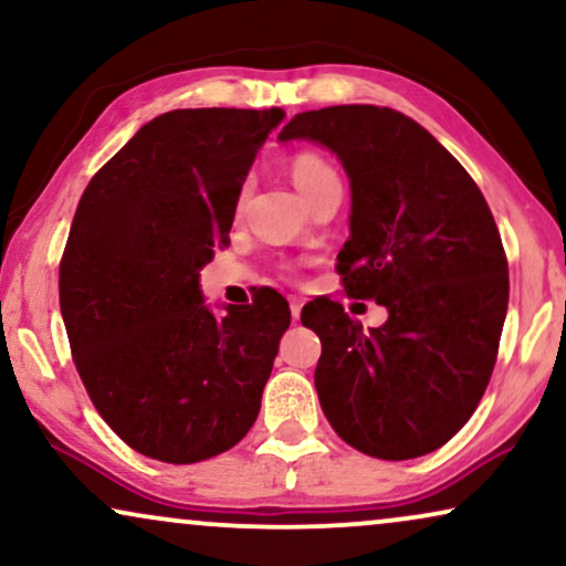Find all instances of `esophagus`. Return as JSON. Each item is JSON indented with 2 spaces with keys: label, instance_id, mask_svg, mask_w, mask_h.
Instances as JSON below:
<instances>
[{
  "label": "esophagus",
  "instance_id": "1",
  "mask_svg": "<svg viewBox=\"0 0 566 566\" xmlns=\"http://www.w3.org/2000/svg\"><path fill=\"white\" fill-rule=\"evenodd\" d=\"M300 311H303V305H300V300L292 297V300H290V313H292V321H297V318H300Z\"/></svg>",
  "mask_w": 566,
  "mask_h": 566
}]
</instances>
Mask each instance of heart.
Here are the masks:
<instances>
[{
    "instance_id": "heart-1",
    "label": "heart",
    "mask_w": 566,
    "mask_h": 566,
    "mask_svg": "<svg viewBox=\"0 0 566 566\" xmlns=\"http://www.w3.org/2000/svg\"><path fill=\"white\" fill-rule=\"evenodd\" d=\"M290 175H292V182H295V188L303 192V198H305L318 182L334 177V169L328 167V161L321 159L318 154H300L292 159Z\"/></svg>"
}]
</instances>
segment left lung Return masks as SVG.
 I'll list each match as a JSON object with an SVG mask.
<instances>
[{
	"mask_svg": "<svg viewBox=\"0 0 566 566\" xmlns=\"http://www.w3.org/2000/svg\"><path fill=\"white\" fill-rule=\"evenodd\" d=\"M279 140L332 151L349 180V297L389 318L363 332L339 303L303 311L321 339V410L349 447L412 460L447 443L481 402L510 303V269L483 192L426 127L374 104L303 112Z\"/></svg>",
	"mask_w": 566,
	"mask_h": 566,
	"instance_id": "1",
	"label": "left lung"
}]
</instances>
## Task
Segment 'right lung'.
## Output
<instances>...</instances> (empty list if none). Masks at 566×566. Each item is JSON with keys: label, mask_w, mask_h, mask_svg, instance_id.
Returning <instances> with one entry per match:
<instances>
[{"label": "right lung", "mask_w": 566, "mask_h": 566, "mask_svg": "<svg viewBox=\"0 0 566 566\" xmlns=\"http://www.w3.org/2000/svg\"><path fill=\"white\" fill-rule=\"evenodd\" d=\"M284 109H175L93 175L60 263L77 374L114 433L151 460L227 452L261 410L290 305L213 307L200 269L230 245L242 182Z\"/></svg>", "instance_id": "add662e5"}]
</instances>
